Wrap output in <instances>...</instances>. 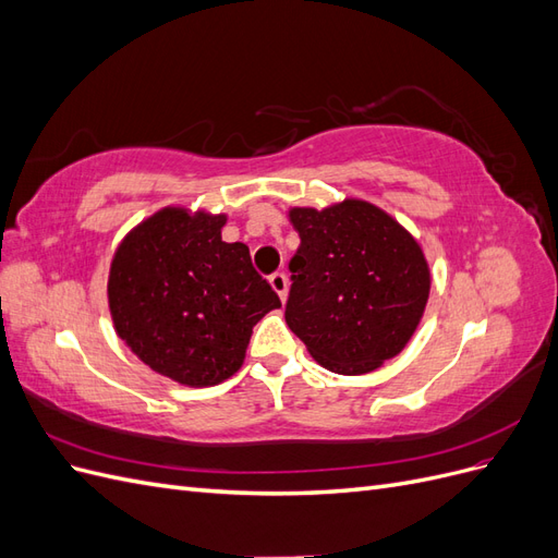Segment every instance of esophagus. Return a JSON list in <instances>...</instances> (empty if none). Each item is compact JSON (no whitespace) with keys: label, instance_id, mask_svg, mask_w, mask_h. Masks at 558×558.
Segmentation results:
<instances>
[{"label":"esophagus","instance_id":"obj_1","mask_svg":"<svg viewBox=\"0 0 558 558\" xmlns=\"http://www.w3.org/2000/svg\"><path fill=\"white\" fill-rule=\"evenodd\" d=\"M269 286L277 291V295L281 300H286V295H289V277H286L283 272H275L269 275Z\"/></svg>","mask_w":558,"mask_h":558}]
</instances>
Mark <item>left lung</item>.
<instances>
[{"mask_svg":"<svg viewBox=\"0 0 558 558\" xmlns=\"http://www.w3.org/2000/svg\"><path fill=\"white\" fill-rule=\"evenodd\" d=\"M291 223L300 246L289 263L286 324L314 361L337 375H365L398 356L430 291L412 234L361 199L291 209Z\"/></svg>","mask_w":558,"mask_h":558,"instance_id":"obj_1","label":"left lung"}]
</instances>
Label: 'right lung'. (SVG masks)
Wrapping results in <instances>:
<instances>
[{
  "label": "right lung",
  "instance_id": "1",
  "mask_svg": "<svg viewBox=\"0 0 558 558\" xmlns=\"http://www.w3.org/2000/svg\"><path fill=\"white\" fill-rule=\"evenodd\" d=\"M226 216L162 209L118 246L109 272L116 332L158 375L185 386L238 373L253 326L281 307Z\"/></svg>",
  "mask_w": 558,
  "mask_h": 558
}]
</instances>
